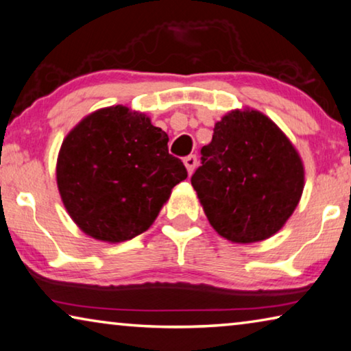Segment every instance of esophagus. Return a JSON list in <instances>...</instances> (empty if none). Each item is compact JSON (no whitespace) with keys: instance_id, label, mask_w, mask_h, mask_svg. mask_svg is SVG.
I'll return each instance as SVG.
<instances>
[{"instance_id":"esophagus-1","label":"esophagus","mask_w":351,"mask_h":351,"mask_svg":"<svg viewBox=\"0 0 351 351\" xmlns=\"http://www.w3.org/2000/svg\"><path fill=\"white\" fill-rule=\"evenodd\" d=\"M184 165L189 171V175H192L193 170H195V167H197V156L191 154V156H187V158H184Z\"/></svg>"}]
</instances>
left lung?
Returning <instances> with one entry per match:
<instances>
[{
	"instance_id": "1",
	"label": "left lung",
	"mask_w": 351,
	"mask_h": 351,
	"mask_svg": "<svg viewBox=\"0 0 351 351\" xmlns=\"http://www.w3.org/2000/svg\"><path fill=\"white\" fill-rule=\"evenodd\" d=\"M191 181L214 230L231 242L253 243L274 236L293 214L304 167L269 117L237 109L215 123Z\"/></svg>"
}]
</instances>
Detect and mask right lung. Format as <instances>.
<instances>
[{
    "instance_id": "right-lung-1",
    "label": "right lung",
    "mask_w": 351,
    "mask_h": 351,
    "mask_svg": "<svg viewBox=\"0 0 351 351\" xmlns=\"http://www.w3.org/2000/svg\"><path fill=\"white\" fill-rule=\"evenodd\" d=\"M167 142L149 117L120 104L95 110L66 134L56 180L80 230L117 243L153 225L171 189L187 178Z\"/></svg>"
}]
</instances>
